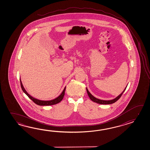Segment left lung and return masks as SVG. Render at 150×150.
<instances>
[{
    "mask_svg": "<svg viewBox=\"0 0 150 150\" xmlns=\"http://www.w3.org/2000/svg\"><path fill=\"white\" fill-rule=\"evenodd\" d=\"M127 87H125V88L124 89V91H123V92L121 94H120L118 96H117L115 99L112 100H100V99H97V98H95L94 96H93L89 92L88 90L87 89V88H86V90H87V92L88 96H89V98H90V99H91L92 101H93V102H96V103H99V104H101V105H109V104H112V103H115V102H116V101L118 100V99L121 98L122 95L123 94V93L125 92V90L126 89Z\"/></svg>",
    "mask_w": 150,
    "mask_h": 150,
    "instance_id": "left-lung-1",
    "label": "left lung"
}]
</instances>
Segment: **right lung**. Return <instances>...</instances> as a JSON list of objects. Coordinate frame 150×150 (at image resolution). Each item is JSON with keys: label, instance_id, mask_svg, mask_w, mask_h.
Listing matches in <instances>:
<instances>
[{"label": "right lung", "instance_id": "1", "mask_svg": "<svg viewBox=\"0 0 150 150\" xmlns=\"http://www.w3.org/2000/svg\"><path fill=\"white\" fill-rule=\"evenodd\" d=\"M20 80L21 87V88L23 89V92L25 93V94L28 96L29 98L31 99L33 102L36 103V105H56V104H57L58 103L61 102V101L62 100V99H63V98H64V94H65V91L66 87L64 88V90L63 91V92L61 93V95L59 96H58L57 98L54 99V100H50V101H42V100L35 99L33 97H32V96H30L28 93L27 92V91H25V89L24 88V87L23 86V83H22V82L21 81V79H20Z\"/></svg>", "mask_w": 150, "mask_h": 150}]
</instances>
